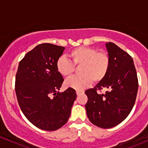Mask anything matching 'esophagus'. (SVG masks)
I'll list each match as a JSON object with an SVG mask.
<instances>
[{
  "instance_id": "esophagus-1",
  "label": "esophagus",
  "mask_w": 148,
  "mask_h": 148,
  "mask_svg": "<svg viewBox=\"0 0 148 148\" xmlns=\"http://www.w3.org/2000/svg\"><path fill=\"white\" fill-rule=\"evenodd\" d=\"M76 92H77V96H79V95H80V94H83L84 91H80V90H77V91H76Z\"/></svg>"
}]
</instances>
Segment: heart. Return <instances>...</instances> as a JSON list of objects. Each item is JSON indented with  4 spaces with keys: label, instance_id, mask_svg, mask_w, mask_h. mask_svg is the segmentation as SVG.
<instances>
[{
    "label": "heart",
    "instance_id": "1",
    "mask_svg": "<svg viewBox=\"0 0 148 148\" xmlns=\"http://www.w3.org/2000/svg\"><path fill=\"white\" fill-rule=\"evenodd\" d=\"M70 61L60 57L56 62L57 71L62 77H70L79 66L81 75L71 77L65 82V86L76 90H83L94 83L102 82L106 77L111 64L110 57L106 52H99L97 49L88 47L74 48L68 54Z\"/></svg>",
    "mask_w": 148,
    "mask_h": 148
}]
</instances>
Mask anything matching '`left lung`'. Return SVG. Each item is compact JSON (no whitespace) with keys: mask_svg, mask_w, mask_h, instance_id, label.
<instances>
[{"mask_svg":"<svg viewBox=\"0 0 148 148\" xmlns=\"http://www.w3.org/2000/svg\"><path fill=\"white\" fill-rule=\"evenodd\" d=\"M106 46L111 60L109 70L102 82L85 91L88 97L85 108L94 125L111 128L126 119L133 108L138 80L131 56L111 42ZM103 88L108 90L100 93Z\"/></svg>","mask_w":148,"mask_h":148,"instance_id":"1","label":"left lung"}]
</instances>
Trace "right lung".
<instances>
[{"mask_svg": "<svg viewBox=\"0 0 148 148\" xmlns=\"http://www.w3.org/2000/svg\"><path fill=\"white\" fill-rule=\"evenodd\" d=\"M64 47L38 45L20 62L15 77V93L23 114L34 125L53 131L68 121L77 94L68 88L60 93L64 79L56 62Z\"/></svg>", "mask_w": 148, "mask_h": 148, "instance_id": "right-lung-1", "label": "right lung"}]
</instances>
